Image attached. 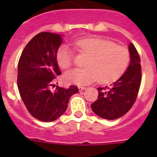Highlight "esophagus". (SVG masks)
I'll return each instance as SVG.
<instances>
[{
    "instance_id": "obj_1",
    "label": "esophagus",
    "mask_w": 157,
    "mask_h": 157,
    "mask_svg": "<svg viewBox=\"0 0 157 157\" xmlns=\"http://www.w3.org/2000/svg\"><path fill=\"white\" fill-rule=\"evenodd\" d=\"M86 87L85 86H78V90L79 91L84 90H86Z\"/></svg>"
}]
</instances>
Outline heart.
<instances>
[{
	"label": "heart",
	"instance_id": "1",
	"mask_svg": "<svg viewBox=\"0 0 157 157\" xmlns=\"http://www.w3.org/2000/svg\"><path fill=\"white\" fill-rule=\"evenodd\" d=\"M78 51L90 56L86 68L67 72L64 78L67 82L86 85L96 80L109 84L119 79L128 68L130 53L128 48L116 45L110 40L91 37L77 40ZM56 60L60 67L69 69L73 65V54L68 46L63 45L56 52Z\"/></svg>",
	"mask_w": 157,
	"mask_h": 157
}]
</instances>
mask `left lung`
<instances>
[{
    "instance_id": "1",
    "label": "left lung",
    "mask_w": 157,
    "mask_h": 157,
    "mask_svg": "<svg viewBox=\"0 0 157 157\" xmlns=\"http://www.w3.org/2000/svg\"><path fill=\"white\" fill-rule=\"evenodd\" d=\"M130 63L121 77L111 86L98 88V100L91 105L95 114L105 120L122 117L134 105L141 82V59L135 46L129 45Z\"/></svg>"
}]
</instances>
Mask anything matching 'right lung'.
<instances>
[{"label": "right lung", "mask_w": 157, "mask_h": 157, "mask_svg": "<svg viewBox=\"0 0 157 157\" xmlns=\"http://www.w3.org/2000/svg\"><path fill=\"white\" fill-rule=\"evenodd\" d=\"M62 43L59 34L41 32L28 42L18 63L17 86L25 106L33 117L52 122L66 111L69 98L78 89L59 87L51 90L57 76L61 75L56 52ZM58 84V82H57Z\"/></svg>", "instance_id": "1"}]
</instances>
